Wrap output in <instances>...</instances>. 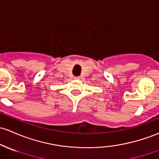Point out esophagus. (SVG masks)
Instances as JSON below:
<instances>
[{
    "mask_svg": "<svg viewBox=\"0 0 159 159\" xmlns=\"http://www.w3.org/2000/svg\"><path fill=\"white\" fill-rule=\"evenodd\" d=\"M74 79H76V80L80 79V76H75V77H74Z\"/></svg>",
    "mask_w": 159,
    "mask_h": 159,
    "instance_id": "1",
    "label": "esophagus"
}]
</instances>
